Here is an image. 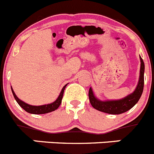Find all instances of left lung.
I'll return each mask as SVG.
<instances>
[{
	"instance_id": "obj_1",
	"label": "left lung",
	"mask_w": 154,
	"mask_h": 154,
	"mask_svg": "<svg viewBox=\"0 0 154 154\" xmlns=\"http://www.w3.org/2000/svg\"><path fill=\"white\" fill-rule=\"evenodd\" d=\"M140 69L139 81L134 91L131 94H128L121 99L101 101L95 97L92 88H90L88 91V97H89L90 103L93 108L107 114L120 115L129 111L136 105L143 93V85H144V63L140 56Z\"/></svg>"
}]
</instances>
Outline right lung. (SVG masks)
<instances>
[{"instance_id": "1", "label": "right lung", "mask_w": 154, "mask_h": 154, "mask_svg": "<svg viewBox=\"0 0 154 154\" xmlns=\"http://www.w3.org/2000/svg\"><path fill=\"white\" fill-rule=\"evenodd\" d=\"M66 85H64V87L62 89L61 92H60V95L57 98V99L56 100L53 102L50 103V104H47V105H39V106H36V105H30L29 104H26L24 101H21L20 98H18V97L17 96L15 92L14 91L13 88H11V91H12L13 94H14V97L15 100L17 101V102L18 103V105L23 108L24 109L26 112L29 113V114H33V115H42V114H46V113L52 112V111H55V110L57 109L60 105H61L62 103V99H63V93H64V90L66 88Z\"/></svg>"}]
</instances>
